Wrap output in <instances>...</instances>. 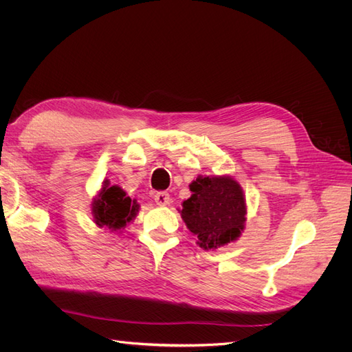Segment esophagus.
<instances>
[{
  "label": "esophagus",
  "mask_w": 352,
  "mask_h": 352,
  "mask_svg": "<svg viewBox=\"0 0 352 352\" xmlns=\"http://www.w3.org/2000/svg\"><path fill=\"white\" fill-rule=\"evenodd\" d=\"M154 199H155L157 204L162 206V207L170 204V195H168L167 192H157V194L154 195Z\"/></svg>",
  "instance_id": "esophagus-1"
}]
</instances>
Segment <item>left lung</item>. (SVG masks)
I'll return each instance as SVG.
<instances>
[{
	"mask_svg": "<svg viewBox=\"0 0 352 352\" xmlns=\"http://www.w3.org/2000/svg\"><path fill=\"white\" fill-rule=\"evenodd\" d=\"M192 192L179 210L186 228L202 250H219L241 238L247 221V199L230 175H199L189 185Z\"/></svg>",
	"mask_w": 352,
	"mask_h": 352,
	"instance_id": "1",
	"label": "left lung"
}]
</instances>
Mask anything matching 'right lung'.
Here are the masks:
<instances>
[{
  "label": "right lung",
  "instance_id": "right-lung-1",
  "mask_svg": "<svg viewBox=\"0 0 352 352\" xmlns=\"http://www.w3.org/2000/svg\"><path fill=\"white\" fill-rule=\"evenodd\" d=\"M140 208L141 206L136 199L127 197L122 186H111L110 180H104L97 195L91 201V214L95 225L116 233H122L135 220Z\"/></svg>",
  "mask_w": 352,
  "mask_h": 352
}]
</instances>
